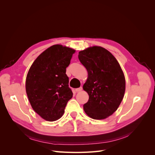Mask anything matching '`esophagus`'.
<instances>
[{
    "label": "esophagus",
    "instance_id": "esophagus-1",
    "mask_svg": "<svg viewBox=\"0 0 155 155\" xmlns=\"http://www.w3.org/2000/svg\"><path fill=\"white\" fill-rule=\"evenodd\" d=\"M83 90V87H80L79 88H76V92H81V91Z\"/></svg>",
    "mask_w": 155,
    "mask_h": 155
}]
</instances>
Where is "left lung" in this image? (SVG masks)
Instances as JSON below:
<instances>
[{
	"label": "left lung",
	"mask_w": 155,
	"mask_h": 155,
	"mask_svg": "<svg viewBox=\"0 0 155 155\" xmlns=\"http://www.w3.org/2000/svg\"><path fill=\"white\" fill-rule=\"evenodd\" d=\"M78 58L88 72L83 88L89 99L83 105L84 110L93 119H105L114 113L123 100L124 72L114 55L101 46L80 51Z\"/></svg>",
	"instance_id": "1"
}]
</instances>
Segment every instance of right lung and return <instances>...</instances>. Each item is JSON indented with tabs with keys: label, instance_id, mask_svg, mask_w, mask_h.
<instances>
[{
	"label": "right lung",
	"instance_id": "1",
	"mask_svg": "<svg viewBox=\"0 0 155 155\" xmlns=\"http://www.w3.org/2000/svg\"><path fill=\"white\" fill-rule=\"evenodd\" d=\"M75 50L55 45L34 61L27 74L26 91L35 112L45 120L59 119L73 93L66 68Z\"/></svg>",
	"mask_w": 155,
	"mask_h": 155
}]
</instances>
